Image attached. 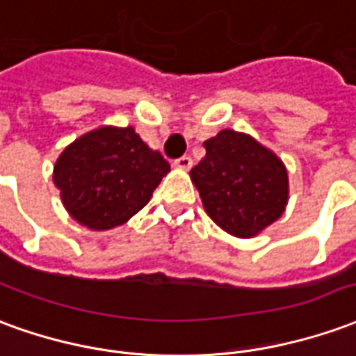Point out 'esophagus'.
I'll return each mask as SVG.
<instances>
[{"label":"esophagus","instance_id":"obj_1","mask_svg":"<svg viewBox=\"0 0 356 356\" xmlns=\"http://www.w3.org/2000/svg\"><path fill=\"white\" fill-rule=\"evenodd\" d=\"M173 165L179 168V170H191V165H193V160L188 158V156H181L179 160L173 161Z\"/></svg>","mask_w":356,"mask_h":356}]
</instances>
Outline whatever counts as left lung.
I'll return each mask as SVG.
<instances>
[{"mask_svg":"<svg viewBox=\"0 0 356 356\" xmlns=\"http://www.w3.org/2000/svg\"><path fill=\"white\" fill-rule=\"evenodd\" d=\"M206 156L191 170L204 210L221 229L241 238L282 218L289 200L283 161L250 135L223 129L204 143Z\"/></svg>","mask_w":356,"mask_h":356,"instance_id":"left-lung-1","label":"left lung"}]
</instances>
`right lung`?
<instances>
[{
	"instance_id": "add662e5",
	"label": "right lung",
	"mask_w": 356,
	"mask_h": 356,
	"mask_svg": "<svg viewBox=\"0 0 356 356\" xmlns=\"http://www.w3.org/2000/svg\"><path fill=\"white\" fill-rule=\"evenodd\" d=\"M170 163L133 127H100L67 146L54 183L74 221L92 231L113 229L143 210Z\"/></svg>"
}]
</instances>
